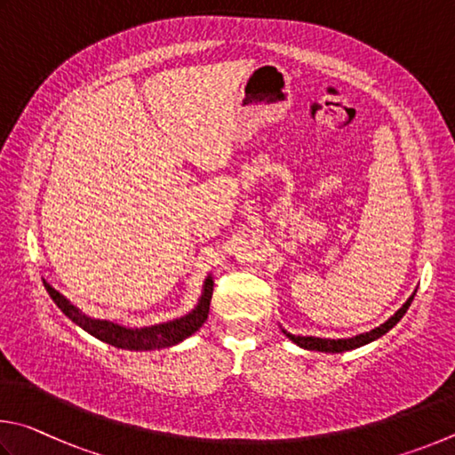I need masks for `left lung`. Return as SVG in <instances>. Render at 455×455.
I'll list each match as a JSON object with an SVG mask.
<instances>
[{
    "label": "left lung",
    "mask_w": 455,
    "mask_h": 455,
    "mask_svg": "<svg viewBox=\"0 0 455 455\" xmlns=\"http://www.w3.org/2000/svg\"><path fill=\"white\" fill-rule=\"evenodd\" d=\"M416 291H413L411 296L408 298V301H405V304L400 309H397V312L392 317H387L384 323H379L378 328H373L370 331L357 333V336H352V338L331 339V338H314V336H293V333H290L288 330H283V328H282V331H283L285 338L293 341V344L299 346V347H304V349H309V352H323V354L349 352V349H355V347H362L365 344H371V341H376L381 336H386V333L392 330L397 322L402 320V317L405 315V312H408V307L411 306Z\"/></svg>",
    "instance_id": "8db88e82"
}]
</instances>
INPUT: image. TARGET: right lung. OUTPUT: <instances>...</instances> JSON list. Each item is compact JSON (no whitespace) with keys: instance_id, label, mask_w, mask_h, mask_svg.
<instances>
[{"instance_id":"right-lung-1","label":"right lung","mask_w":455,"mask_h":455,"mask_svg":"<svg viewBox=\"0 0 455 455\" xmlns=\"http://www.w3.org/2000/svg\"><path fill=\"white\" fill-rule=\"evenodd\" d=\"M44 285L50 298L55 301L63 314H66L71 322L79 325L84 331L90 333V336L98 338L100 341H106V344L119 347V349H130V352H151V349H164L178 346L180 341L188 339L189 336L202 328L204 322L207 320V314H210V301L213 293V277L207 274L204 280L202 296H199L197 304L194 309H189L188 314H183L175 320H167L162 323L154 325H143V328H127V325H119L109 320H98V317H92L84 314L77 306L71 304V301L60 293L50 283L44 280Z\"/></svg>"}]
</instances>
